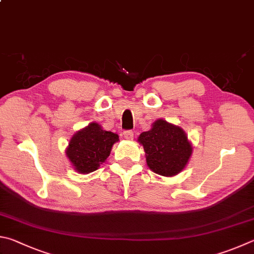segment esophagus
<instances>
[{"label":"esophagus","instance_id":"1","mask_svg":"<svg viewBox=\"0 0 254 254\" xmlns=\"http://www.w3.org/2000/svg\"><path fill=\"white\" fill-rule=\"evenodd\" d=\"M123 134H124V137H126V139L132 140L133 136H134V132H133L132 130H127V131L123 132Z\"/></svg>","mask_w":254,"mask_h":254}]
</instances>
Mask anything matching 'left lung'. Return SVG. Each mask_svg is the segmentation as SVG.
I'll use <instances>...</instances> for the list:
<instances>
[{"label": "left lung", "mask_w": 254, "mask_h": 254, "mask_svg": "<svg viewBox=\"0 0 254 254\" xmlns=\"http://www.w3.org/2000/svg\"><path fill=\"white\" fill-rule=\"evenodd\" d=\"M139 142L144 147L147 167L163 177L181 172L192 153V146L182 128L161 119L152 124L150 131L141 133Z\"/></svg>", "instance_id": "8db88e82"}]
</instances>
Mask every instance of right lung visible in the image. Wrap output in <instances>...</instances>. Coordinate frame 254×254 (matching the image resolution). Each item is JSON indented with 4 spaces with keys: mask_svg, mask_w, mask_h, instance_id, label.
Instances as JSON below:
<instances>
[{
    "mask_svg": "<svg viewBox=\"0 0 254 254\" xmlns=\"http://www.w3.org/2000/svg\"><path fill=\"white\" fill-rule=\"evenodd\" d=\"M117 141L118 134L102 130L98 123H91L73 135L66 149V155L77 172H93L105 162Z\"/></svg>",
    "mask_w": 254,
    "mask_h": 254,
    "instance_id": "add662e5",
    "label": "right lung"
}]
</instances>
